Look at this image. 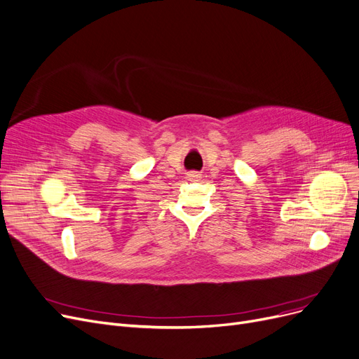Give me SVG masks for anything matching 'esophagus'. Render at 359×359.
<instances>
[{"mask_svg":"<svg viewBox=\"0 0 359 359\" xmlns=\"http://www.w3.org/2000/svg\"><path fill=\"white\" fill-rule=\"evenodd\" d=\"M185 178L189 180V181H200L201 180V174L197 172V170H191V172L187 174Z\"/></svg>","mask_w":359,"mask_h":359,"instance_id":"esophagus-1","label":"esophagus"}]
</instances>
